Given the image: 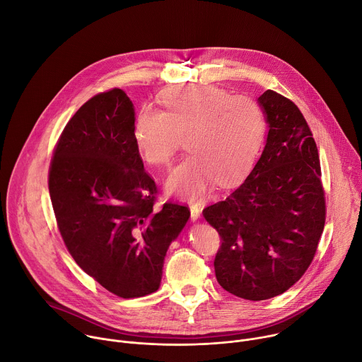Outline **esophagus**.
<instances>
[{
    "label": "esophagus",
    "instance_id": "obj_1",
    "mask_svg": "<svg viewBox=\"0 0 362 362\" xmlns=\"http://www.w3.org/2000/svg\"><path fill=\"white\" fill-rule=\"evenodd\" d=\"M200 208L197 204H190V219L193 221V222H196V221H199L200 219Z\"/></svg>",
    "mask_w": 362,
    "mask_h": 362
}]
</instances>
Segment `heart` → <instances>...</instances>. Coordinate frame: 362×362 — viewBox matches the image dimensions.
<instances>
[{"label":"heart","mask_w":362,"mask_h":362,"mask_svg":"<svg viewBox=\"0 0 362 362\" xmlns=\"http://www.w3.org/2000/svg\"><path fill=\"white\" fill-rule=\"evenodd\" d=\"M165 112L144 106L133 123V140L141 159L166 166L175 156L179 134L187 133L192 151L169 175L166 187L183 199L208 194L218 180L233 183L255 162L265 134V115L246 95H230L215 86L186 84L163 93Z\"/></svg>","instance_id":"heart-1"}]
</instances>
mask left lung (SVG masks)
<instances>
[{"label":"left lung","mask_w":362,"mask_h":362,"mask_svg":"<svg viewBox=\"0 0 362 362\" xmlns=\"http://www.w3.org/2000/svg\"><path fill=\"white\" fill-rule=\"evenodd\" d=\"M257 105L269 129L259 160L230 196L203 211L222 240L216 279L247 300L278 296L296 284L325 225L320 154L305 117L272 90Z\"/></svg>","instance_id":"1"}]
</instances>
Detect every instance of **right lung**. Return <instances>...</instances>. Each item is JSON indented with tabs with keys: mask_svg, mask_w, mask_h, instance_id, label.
Listing matches in <instances>:
<instances>
[{
	"mask_svg": "<svg viewBox=\"0 0 362 362\" xmlns=\"http://www.w3.org/2000/svg\"><path fill=\"white\" fill-rule=\"evenodd\" d=\"M134 119L122 88L91 97L64 127L48 173L73 259L120 298L159 289L166 252L190 218L176 203L153 208L158 187L136 148Z\"/></svg>",
	"mask_w": 362,
	"mask_h": 362,
	"instance_id": "1",
	"label": "right lung"
}]
</instances>
